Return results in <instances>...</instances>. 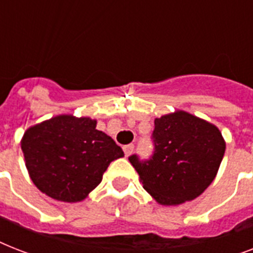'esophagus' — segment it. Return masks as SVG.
Segmentation results:
<instances>
[{"label": "esophagus", "mask_w": 253, "mask_h": 253, "mask_svg": "<svg viewBox=\"0 0 253 253\" xmlns=\"http://www.w3.org/2000/svg\"><path fill=\"white\" fill-rule=\"evenodd\" d=\"M123 151H125L126 156H130L132 154V151H134V144H127V146L123 147Z\"/></svg>", "instance_id": "obj_1"}]
</instances>
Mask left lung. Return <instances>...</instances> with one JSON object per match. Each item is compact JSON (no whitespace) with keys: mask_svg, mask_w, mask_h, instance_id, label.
Wrapping results in <instances>:
<instances>
[{"mask_svg":"<svg viewBox=\"0 0 253 253\" xmlns=\"http://www.w3.org/2000/svg\"><path fill=\"white\" fill-rule=\"evenodd\" d=\"M154 155L128 158L156 202L181 205L201 196L215 178L226 142L212 123L177 110L155 119Z\"/></svg>","mask_w":253,"mask_h":253,"instance_id":"8db88e82","label":"left lung"}]
</instances>
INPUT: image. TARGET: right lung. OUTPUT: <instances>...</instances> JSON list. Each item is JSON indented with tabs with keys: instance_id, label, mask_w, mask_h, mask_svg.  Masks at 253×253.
<instances>
[{
	"instance_id": "right-lung-1",
	"label": "right lung",
	"mask_w": 253,
	"mask_h": 253,
	"mask_svg": "<svg viewBox=\"0 0 253 253\" xmlns=\"http://www.w3.org/2000/svg\"><path fill=\"white\" fill-rule=\"evenodd\" d=\"M87 117L56 115L26 130L21 140L26 168L39 190L53 200L80 202L97 188L122 148Z\"/></svg>"
}]
</instances>
